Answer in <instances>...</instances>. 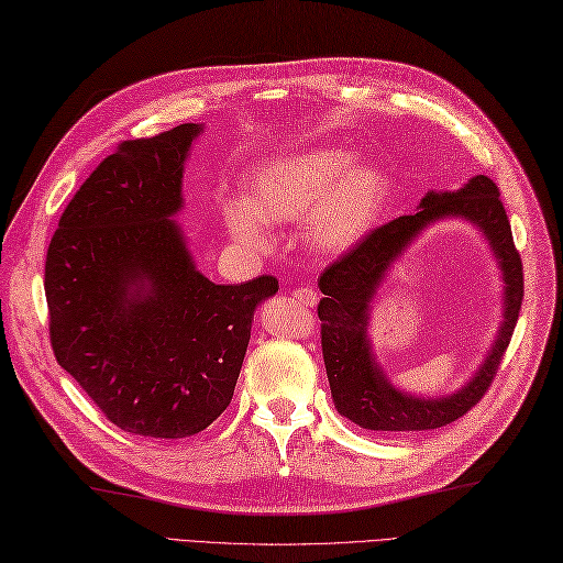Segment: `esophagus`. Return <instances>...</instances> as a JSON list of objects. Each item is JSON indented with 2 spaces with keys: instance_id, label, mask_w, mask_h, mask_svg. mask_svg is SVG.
Wrapping results in <instances>:
<instances>
[{
  "instance_id": "1",
  "label": "esophagus",
  "mask_w": 563,
  "mask_h": 563,
  "mask_svg": "<svg viewBox=\"0 0 563 563\" xmlns=\"http://www.w3.org/2000/svg\"><path fill=\"white\" fill-rule=\"evenodd\" d=\"M294 298L298 300V302H302V306L306 308H314L317 306V300H319V296H317V291H312V288H296L294 291Z\"/></svg>"
}]
</instances>
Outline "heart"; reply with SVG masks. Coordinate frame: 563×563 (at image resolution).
<instances>
[{"label": "heart", "mask_w": 563, "mask_h": 563, "mask_svg": "<svg viewBox=\"0 0 563 563\" xmlns=\"http://www.w3.org/2000/svg\"><path fill=\"white\" fill-rule=\"evenodd\" d=\"M393 194L390 177L357 165L351 148H314L272 158L249 175L246 199L222 203L234 241L251 249L269 244L267 222H308L310 244L322 253H347L382 220Z\"/></svg>", "instance_id": "obj_1"}]
</instances>
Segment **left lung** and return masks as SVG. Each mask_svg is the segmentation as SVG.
Segmentation results:
<instances>
[{"mask_svg":"<svg viewBox=\"0 0 563 563\" xmlns=\"http://www.w3.org/2000/svg\"><path fill=\"white\" fill-rule=\"evenodd\" d=\"M452 217L474 223L489 241L506 284L504 324L482 367L460 391L423 399L395 387L375 362L368 341V314L391 263L433 221ZM317 284L324 294L317 306L322 319V353L339 415L367 431H429L464 417L493 384L519 319L523 265L519 251L514 249L511 224L495 181L476 175L457 191H429L415 216L395 218L378 227L351 253L329 265Z\"/></svg>","mask_w":563,"mask_h":563,"instance_id":"1","label":"left lung"}]
</instances>
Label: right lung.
<instances>
[{"label": "right lung", "instance_id": "obj_1", "mask_svg": "<svg viewBox=\"0 0 563 563\" xmlns=\"http://www.w3.org/2000/svg\"><path fill=\"white\" fill-rule=\"evenodd\" d=\"M199 123L103 158L58 220L44 265L56 362L115 427L161 440L203 431L230 405L269 275L212 284L177 220Z\"/></svg>", "mask_w": 563, "mask_h": 563}]
</instances>
